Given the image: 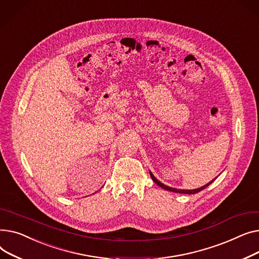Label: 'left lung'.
<instances>
[{
  "instance_id": "1",
  "label": "left lung",
  "mask_w": 259,
  "mask_h": 259,
  "mask_svg": "<svg viewBox=\"0 0 259 259\" xmlns=\"http://www.w3.org/2000/svg\"><path fill=\"white\" fill-rule=\"evenodd\" d=\"M149 175H150V177H151V179H153V181L155 182V183L157 184V185H159L161 188H163V189H165V190H168V191H172V192H177V193H185V194H194V193H197V192H200V191H202L203 189H205L207 186H209L212 182L213 181H211L210 183H208V184H206V185H204L203 187H201V188H197V189H193V190H182V189H176V188H171V187H168V186H166V185H164V184H162L160 181H158L155 177H154V175L151 174L150 171H149Z\"/></svg>"
}]
</instances>
